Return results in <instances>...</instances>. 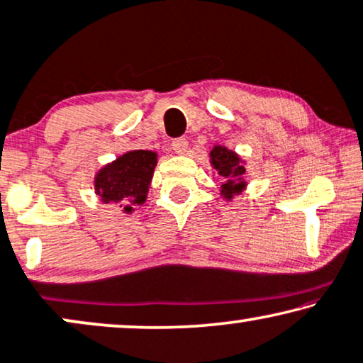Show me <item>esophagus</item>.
<instances>
[{"label":"esophagus","instance_id":"esophagus-1","mask_svg":"<svg viewBox=\"0 0 363 363\" xmlns=\"http://www.w3.org/2000/svg\"><path fill=\"white\" fill-rule=\"evenodd\" d=\"M172 151L176 154H184L187 151V139L179 138L176 141H172Z\"/></svg>","mask_w":363,"mask_h":363}]
</instances>
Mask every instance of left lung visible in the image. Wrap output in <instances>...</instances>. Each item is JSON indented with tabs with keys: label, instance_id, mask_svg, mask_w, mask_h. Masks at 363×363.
Returning <instances> with one entry per match:
<instances>
[{
	"label": "left lung",
	"instance_id": "obj_1",
	"mask_svg": "<svg viewBox=\"0 0 363 363\" xmlns=\"http://www.w3.org/2000/svg\"><path fill=\"white\" fill-rule=\"evenodd\" d=\"M209 156L212 167L216 169L222 181H224L220 186V194L230 201L232 196L242 192L245 187V167L242 159L224 146H214Z\"/></svg>",
	"mask_w": 363,
	"mask_h": 363
}]
</instances>
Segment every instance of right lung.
Here are the masks:
<instances>
[{
  "label": "right lung",
  "instance_id": "add662e5",
  "mask_svg": "<svg viewBox=\"0 0 363 363\" xmlns=\"http://www.w3.org/2000/svg\"><path fill=\"white\" fill-rule=\"evenodd\" d=\"M157 164V154L152 151H129L104 166L96 174V194L104 204L116 202L124 206V212H133V206L146 202L149 184Z\"/></svg>",
  "mask_w": 363,
  "mask_h": 363
}]
</instances>
